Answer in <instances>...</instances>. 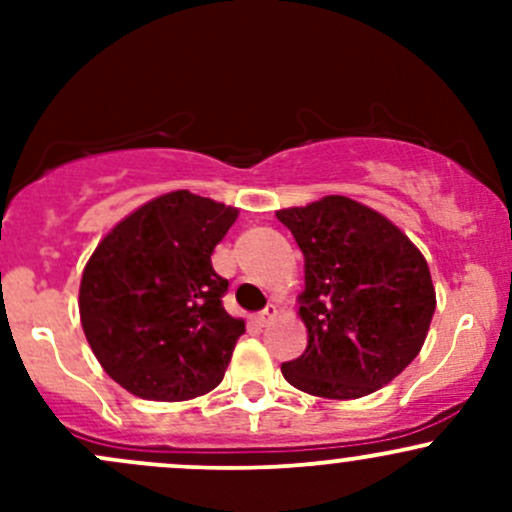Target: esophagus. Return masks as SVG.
<instances>
[{"instance_id": "1", "label": "esophagus", "mask_w": 512, "mask_h": 512, "mask_svg": "<svg viewBox=\"0 0 512 512\" xmlns=\"http://www.w3.org/2000/svg\"><path fill=\"white\" fill-rule=\"evenodd\" d=\"M275 317H277V307H275V304H272V307H267L265 312H260V314H257V319H255V322L260 324V327H267V324H270L272 319H275Z\"/></svg>"}]
</instances>
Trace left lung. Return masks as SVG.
Returning a JSON list of instances; mask_svg holds the SVG:
<instances>
[{
    "mask_svg": "<svg viewBox=\"0 0 512 512\" xmlns=\"http://www.w3.org/2000/svg\"><path fill=\"white\" fill-rule=\"evenodd\" d=\"M304 255L299 319L307 349L282 364L304 394L361 399L421 352L436 289L421 250L389 218L347 195L277 210Z\"/></svg>",
    "mask_w": 512,
    "mask_h": 512,
    "instance_id": "left-lung-1",
    "label": "left lung"
}]
</instances>
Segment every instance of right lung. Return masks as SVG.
<instances>
[{"label":"right lung","mask_w":512,"mask_h":512,"mask_svg":"<svg viewBox=\"0 0 512 512\" xmlns=\"http://www.w3.org/2000/svg\"><path fill=\"white\" fill-rule=\"evenodd\" d=\"M240 210L190 190L148 200L96 245L79 314L98 364L148 401H188L223 381L245 319L223 309L215 245Z\"/></svg>","instance_id":"right-lung-1"}]
</instances>
